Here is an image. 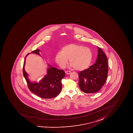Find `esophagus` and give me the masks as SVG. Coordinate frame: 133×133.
Wrapping results in <instances>:
<instances>
[{
  "label": "esophagus",
  "mask_w": 133,
  "mask_h": 133,
  "mask_svg": "<svg viewBox=\"0 0 133 133\" xmlns=\"http://www.w3.org/2000/svg\"><path fill=\"white\" fill-rule=\"evenodd\" d=\"M71 73V71H65V73L66 74H68V75H69V74H70V73Z\"/></svg>",
  "instance_id": "obj_1"
}]
</instances>
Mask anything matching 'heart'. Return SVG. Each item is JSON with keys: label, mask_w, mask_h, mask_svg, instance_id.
I'll use <instances>...</instances> for the list:
<instances>
[{"label": "heart", "mask_w": 133, "mask_h": 133, "mask_svg": "<svg viewBox=\"0 0 133 133\" xmlns=\"http://www.w3.org/2000/svg\"><path fill=\"white\" fill-rule=\"evenodd\" d=\"M69 62L71 66L78 71L88 69L92 59V52L87 47L76 44H70L62 48L61 52L55 55V62L62 68L65 67Z\"/></svg>", "instance_id": "obj_1"}]
</instances>
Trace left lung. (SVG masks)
Wrapping results in <instances>:
<instances>
[{"mask_svg":"<svg viewBox=\"0 0 133 133\" xmlns=\"http://www.w3.org/2000/svg\"><path fill=\"white\" fill-rule=\"evenodd\" d=\"M95 63L89 68L78 73L79 88L86 94L98 91L106 82L108 65V58L100 48Z\"/></svg>","mask_w":133,"mask_h":133,"instance_id":"left-lung-1","label":"left lung"}]
</instances>
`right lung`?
<instances>
[{
	"label": "right lung",
	"mask_w": 133,
	"mask_h": 133,
	"mask_svg": "<svg viewBox=\"0 0 133 133\" xmlns=\"http://www.w3.org/2000/svg\"><path fill=\"white\" fill-rule=\"evenodd\" d=\"M39 51L40 50L37 49L31 53L40 55ZM29 54L28 53L26 57ZM25 58L23 66V74L29 90L42 98H52L58 96L62 90L61 80L65 76L64 71L49 64V68L47 69V74L43 78L38 82H32L28 79V74L25 71Z\"/></svg>",
	"instance_id": "1"
}]
</instances>
